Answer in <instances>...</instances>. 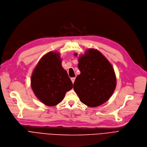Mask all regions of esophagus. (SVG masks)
<instances>
[{
    "instance_id": "esophagus-1",
    "label": "esophagus",
    "mask_w": 147,
    "mask_h": 147,
    "mask_svg": "<svg viewBox=\"0 0 147 147\" xmlns=\"http://www.w3.org/2000/svg\"><path fill=\"white\" fill-rule=\"evenodd\" d=\"M75 77H73V78H71V81L72 82V83L74 84V82H75Z\"/></svg>"
}]
</instances>
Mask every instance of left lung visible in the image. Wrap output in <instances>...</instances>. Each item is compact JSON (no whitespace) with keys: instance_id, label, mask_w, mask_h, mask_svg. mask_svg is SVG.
<instances>
[{"instance_id":"1","label":"left lung","mask_w":147,"mask_h":147,"mask_svg":"<svg viewBox=\"0 0 147 147\" xmlns=\"http://www.w3.org/2000/svg\"><path fill=\"white\" fill-rule=\"evenodd\" d=\"M78 61L81 74L75 79L74 89L82 103L90 107H98L106 102L115 90L117 81L113 66L93 48L88 49Z\"/></svg>"}]
</instances>
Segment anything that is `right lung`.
Segmentation results:
<instances>
[{
	"label": "right lung",
	"mask_w": 147,
	"mask_h": 147,
	"mask_svg": "<svg viewBox=\"0 0 147 147\" xmlns=\"http://www.w3.org/2000/svg\"><path fill=\"white\" fill-rule=\"evenodd\" d=\"M31 87L39 100L53 107L61 102L73 84L61 66L59 53L49 52L41 58L33 70Z\"/></svg>",
	"instance_id": "obj_1"
}]
</instances>
